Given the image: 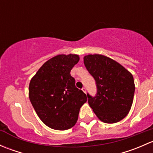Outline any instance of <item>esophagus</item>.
I'll return each instance as SVG.
<instances>
[{
  "label": "esophagus",
  "mask_w": 153,
  "mask_h": 153,
  "mask_svg": "<svg viewBox=\"0 0 153 153\" xmlns=\"http://www.w3.org/2000/svg\"><path fill=\"white\" fill-rule=\"evenodd\" d=\"M82 91H83V92H86V88H85V87H83V88H82Z\"/></svg>",
  "instance_id": "1"
}]
</instances>
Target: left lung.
Returning <instances> with one entry per match:
<instances>
[{
	"label": "left lung",
	"mask_w": 153,
	"mask_h": 153,
	"mask_svg": "<svg viewBox=\"0 0 153 153\" xmlns=\"http://www.w3.org/2000/svg\"><path fill=\"white\" fill-rule=\"evenodd\" d=\"M84 63L96 82V95L87 94L90 107L103 122L121 121L133 101L135 87L131 72L112 58L99 54L86 55Z\"/></svg>",
	"instance_id": "left-lung-1"
}]
</instances>
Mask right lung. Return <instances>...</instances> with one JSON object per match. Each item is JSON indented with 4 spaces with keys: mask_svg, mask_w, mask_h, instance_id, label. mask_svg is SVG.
Returning a JSON list of instances; mask_svg holds the SVG:
<instances>
[{
    "mask_svg": "<svg viewBox=\"0 0 153 153\" xmlns=\"http://www.w3.org/2000/svg\"><path fill=\"white\" fill-rule=\"evenodd\" d=\"M78 55H58L48 60L31 79L29 97L44 124L56 130L75 126L86 95L75 86L70 75L79 61Z\"/></svg>",
    "mask_w": 153,
    "mask_h": 153,
    "instance_id": "right-lung-1",
    "label": "right lung"
}]
</instances>
